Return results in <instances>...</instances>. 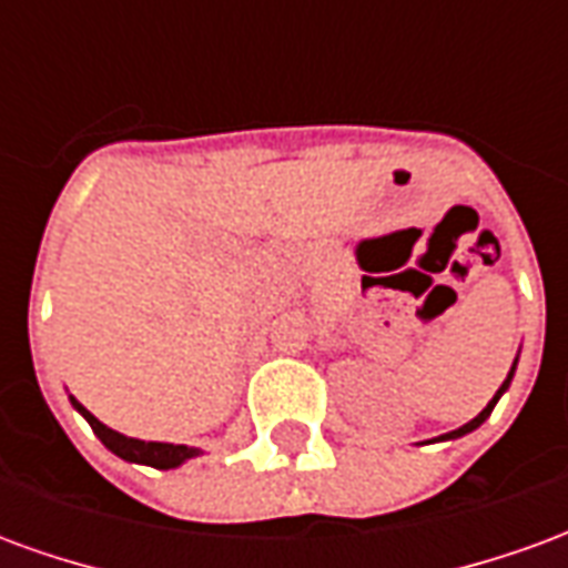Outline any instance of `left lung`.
I'll use <instances>...</instances> for the list:
<instances>
[{
	"label": "left lung",
	"instance_id": "left-lung-1",
	"mask_svg": "<svg viewBox=\"0 0 568 568\" xmlns=\"http://www.w3.org/2000/svg\"><path fill=\"white\" fill-rule=\"evenodd\" d=\"M514 365H517V358H514ZM511 377H514V368L508 371V377H505V383H501V386H499V393L493 395V402H489V405L484 407V410H480V414H477V417L471 419V423H465V426L453 428L450 435H440V438H459V435H468V432H475V428L480 426V423H484V419H487L489 414H493V407H496V402H499V395L505 393V389H508V383H511Z\"/></svg>",
	"mask_w": 568,
	"mask_h": 568
}]
</instances>
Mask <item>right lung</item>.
Instances as JSON below:
<instances>
[{"mask_svg":"<svg viewBox=\"0 0 568 568\" xmlns=\"http://www.w3.org/2000/svg\"><path fill=\"white\" fill-rule=\"evenodd\" d=\"M72 407L79 410L81 417L88 419L93 428V435L103 440L109 450L121 456V459H128V463H140V465H151V468H175V465H182L191 456H197V447H185V444H161V440H140V438H128V435H121L115 428L103 426L100 419L93 417L91 410L84 405H79L75 398H72Z\"/></svg>","mask_w":568,"mask_h":568,"instance_id":"obj_1","label":"right lung"}]
</instances>
